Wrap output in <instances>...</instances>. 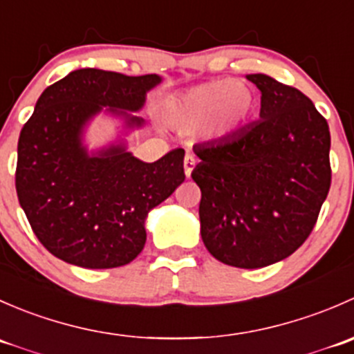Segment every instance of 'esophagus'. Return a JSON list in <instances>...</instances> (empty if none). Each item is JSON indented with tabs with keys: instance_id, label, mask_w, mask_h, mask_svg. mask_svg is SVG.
<instances>
[{
	"instance_id": "34e87169",
	"label": "esophagus",
	"mask_w": 354,
	"mask_h": 354,
	"mask_svg": "<svg viewBox=\"0 0 354 354\" xmlns=\"http://www.w3.org/2000/svg\"><path fill=\"white\" fill-rule=\"evenodd\" d=\"M183 166H185V174H187V178H190L192 171H194V166H195V159H194V156H192V154H187V156H185Z\"/></svg>"
}]
</instances>
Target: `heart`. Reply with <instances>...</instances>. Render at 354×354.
Returning a JSON list of instances; mask_svg holds the SVG:
<instances>
[{"mask_svg":"<svg viewBox=\"0 0 354 354\" xmlns=\"http://www.w3.org/2000/svg\"><path fill=\"white\" fill-rule=\"evenodd\" d=\"M255 108V94L245 82L226 78L195 85L167 101L171 123L181 130L200 127L203 138H223L246 123Z\"/></svg>","mask_w":354,"mask_h":354,"instance_id":"obj_1","label":"heart"}]
</instances>
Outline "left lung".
I'll return each mask as SVG.
<instances>
[{"label":"left lung","mask_w":354,"mask_h":354,"mask_svg":"<svg viewBox=\"0 0 354 354\" xmlns=\"http://www.w3.org/2000/svg\"><path fill=\"white\" fill-rule=\"evenodd\" d=\"M260 120L210 144L195 145L200 234L210 255L260 269L295 253L312 233L330 188L326 118L298 88L263 73Z\"/></svg>","instance_id":"1"}]
</instances>
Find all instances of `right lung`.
<instances>
[{"label":"right lung","instance_id":"obj_1","mask_svg":"<svg viewBox=\"0 0 354 354\" xmlns=\"http://www.w3.org/2000/svg\"><path fill=\"white\" fill-rule=\"evenodd\" d=\"M159 75L80 68L49 85L19 138L15 187L32 231L58 259L85 269L130 263L144 250L149 210L185 181L183 149L144 162L123 144L88 154L84 128L102 108L128 128Z\"/></svg>","mask_w":354,"mask_h":354}]
</instances>
